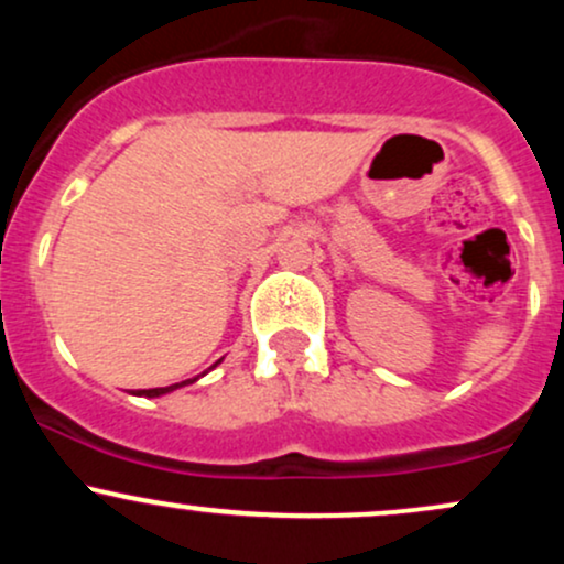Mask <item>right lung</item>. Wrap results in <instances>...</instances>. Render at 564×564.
<instances>
[{"label":"right lung","mask_w":564,"mask_h":564,"mask_svg":"<svg viewBox=\"0 0 564 564\" xmlns=\"http://www.w3.org/2000/svg\"><path fill=\"white\" fill-rule=\"evenodd\" d=\"M187 381H193V379H187ZM187 381H183V384H187ZM183 384H172V387H156V390H138L134 394H145V398H159V394H164V392H172V390H177V387H183Z\"/></svg>","instance_id":"right-lung-1"}]
</instances>
